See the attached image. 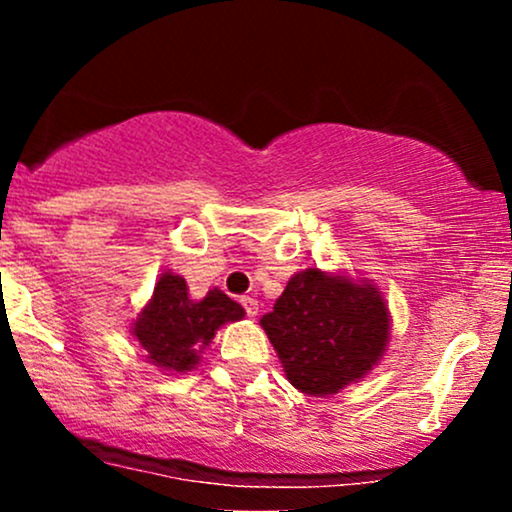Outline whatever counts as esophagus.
<instances>
[{
    "instance_id": "1",
    "label": "esophagus",
    "mask_w": 512,
    "mask_h": 512,
    "mask_svg": "<svg viewBox=\"0 0 512 512\" xmlns=\"http://www.w3.org/2000/svg\"><path fill=\"white\" fill-rule=\"evenodd\" d=\"M240 303H243V308H245V313H248L250 317H255L257 315V298H252V296H243L240 298Z\"/></svg>"
}]
</instances>
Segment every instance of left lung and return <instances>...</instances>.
<instances>
[{
  "label": "left lung",
  "mask_w": 512,
  "mask_h": 512,
  "mask_svg": "<svg viewBox=\"0 0 512 512\" xmlns=\"http://www.w3.org/2000/svg\"><path fill=\"white\" fill-rule=\"evenodd\" d=\"M260 325L289 383L305 395H334L356 383L378 363L390 337L387 305L373 286L315 267L291 276Z\"/></svg>",
  "instance_id": "left-lung-1"
}]
</instances>
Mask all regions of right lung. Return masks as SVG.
<instances>
[{"label": "right lung", "mask_w": 512, "mask_h": 512, "mask_svg": "<svg viewBox=\"0 0 512 512\" xmlns=\"http://www.w3.org/2000/svg\"><path fill=\"white\" fill-rule=\"evenodd\" d=\"M243 315V305L231 301L223 291L211 289L195 301L187 293L185 279L166 272L158 279L151 303L134 322V337L154 366L185 373L197 366L199 354L223 322L240 320Z\"/></svg>", "instance_id": "add662e5"}]
</instances>
